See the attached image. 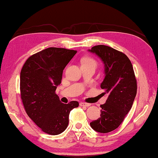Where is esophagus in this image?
<instances>
[{
  "label": "esophagus",
  "mask_w": 158,
  "mask_h": 158,
  "mask_svg": "<svg viewBox=\"0 0 158 158\" xmlns=\"http://www.w3.org/2000/svg\"><path fill=\"white\" fill-rule=\"evenodd\" d=\"M90 105H91L90 104L86 103V102H81L80 103V106H89Z\"/></svg>",
  "instance_id": "34e87169"
}]
</instances>
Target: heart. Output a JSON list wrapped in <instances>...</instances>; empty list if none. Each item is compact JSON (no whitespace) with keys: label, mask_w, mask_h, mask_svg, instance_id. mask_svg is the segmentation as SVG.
I'll list each match as a JSON object with an SVG mask.
<instances>
[{"label":"heart","mask_w":158,"mask_h":158,"mask_svg":"<svg viewBox=\"0 0 158 158\" xmlns=\"http://www.w3.org/2000/svg\"><path fill=\"white\" fill-rule=\"evenodd\" d=\"M82 64H94L96 65V61L90 57H87L82 59Z\"/></svg>","instance_id":"1"}]
</instances>
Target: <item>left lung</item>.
<instances>
[{"label": "left lung", "instance_id": "8db88e82", "mask_svg": "<svg viewBox=\"0 0 158 158\" xmlns=\"http://www.w3.org/2000/svg\"><path fill=\"white\" fill-rule=\"evenodd\" d=\"M89 52L100 58L105 64V78L100 87L108 95L101 105L100 118L90 126L97 132L106 133L117 129L133 105L137 94V81L131 62L124 53L100 44Z\"/></svg>", "mask_w": 158, "mask_h": 158}]
</instances>
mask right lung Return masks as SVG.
Instances as JSON below:
<instances>
[{"label": "right lung", "mask_w": 158, "mask_h": 158, "mask_svg": "<svg viewBox=\"0 0 158 158\" xmlns=\"http://www.w3.org/2000/svg\"><path fill=\"white\" fill-rule=\"evenodd\" d=\"M76 50L49 47L31 56L20 71V98L27 114L43 131L58 135L67 129L70 111L79 106L77 101L60 102L56 94L64 67Z\"/></svg>", "instance_id": "add662e5"}]
</instances>
